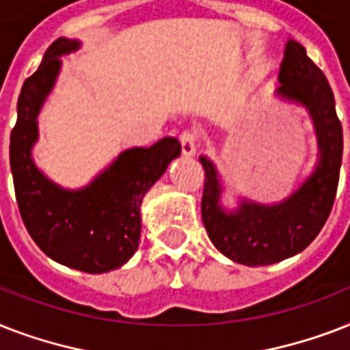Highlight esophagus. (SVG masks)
<instances>
[{
  "label": "esophagus",
  "instance_id": "34e87169",
  "mask_svg": "<svg viewBox=\"0 0 350 350\" xmlns=\"http://www.w3.org/2000/svg\"><path fill=\"white\" fill-rule=\"evenodd\" d=\"M180 142H181V150L185 156H192L196 152L198 147V134L194 131H183L180 134Z\"/></svg>",
  "mask_w": 350,
  "mask_h": 350
}]
</instances>
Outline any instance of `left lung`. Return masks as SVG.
I'll return each instance as SVG.
<instances>
[{
  "mask_svg": "<svg viewBox=\"0 0 350 350\" xmlns=\"http://www.w3.org/2000/svg\"><path fill=\"white\" fill-rule=\"evenodd\" d=\"M280 89L287 100L304 103L314 120L320 142V163L298 192L280 205L243 202L238 213L219 207L218 174L205 156L202 219L214 247L249 267L271 265L307 249L318 236L334 205L343 154V129L336 114L334 94L325 74L296 41H288L280 68Z\"/></svg>",
  "mask_w": 350,
  "mask_h": 350,
  "instance_id": "8db88e82",
  "label": "left lung"
}]
</instances>
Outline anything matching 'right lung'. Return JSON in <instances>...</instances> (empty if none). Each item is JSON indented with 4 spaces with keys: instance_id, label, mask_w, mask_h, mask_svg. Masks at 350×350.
I'll list each match as a JSON object with an SVG mask.
<instances>
[{
    "instance_id": "add662e5",
    "label": "right lung",
    "mask_w": 350,
    "mask_h": 350,
    "mask_svg": "<svg viewBox=\"0 0 350 350\" xmlns=\"http://www.w3.org/2000/svg\"><path fill=\"white\" fill-rule=\"evenodd\" d=\"M78 41L59 38L43 62L25 79L18 98V120L10 132V169L19 214L36 245L62 265L100 274L118 269L137 249L143 196L181 152L176 137L148 148H129L81 191H63L36 169L30 148L38 137V112L59 70V56Z\"/></svg>"
}]
</instances>
